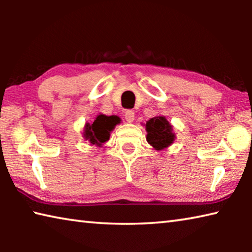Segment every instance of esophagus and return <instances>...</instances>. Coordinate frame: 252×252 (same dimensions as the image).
<instances>
[{
    "mask_svg": "<svg viewBox=\"0 0 252 252\" xmlns=\"http://www.w3.org/2000/svg\"><path fill=\"white\" fill-rule=\"evenodd\" d=\"M125 118H126V122H129V123L133 122V120H134V112L132 110H126V113H125Z\"/></svg>",
    "mask_w": 252,
    "mask_h": 252,
    "instance_id": "34e87169",
    "label": "esophagus"
}]
</instances>
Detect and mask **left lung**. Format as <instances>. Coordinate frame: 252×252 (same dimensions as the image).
Listing matches in <instances>:
<instances>
[{
  "mask_svg": "<svg viewBox=\"0 0 252 252\" xmlns=\"http://www.w3.org/2000/svg\"><path fill=\"white\" fill-rule=\"evenodd\" d=\"M148 132L147 140L157 150L167 148L174 141L172 126L164 117H155L150 119L146 125Z\"/></svg>",
  "mask_w": 252,
  "mask_h": 252,
  "instance_id": "8db88e82",
  "label": "left lung"
}]
</instances>
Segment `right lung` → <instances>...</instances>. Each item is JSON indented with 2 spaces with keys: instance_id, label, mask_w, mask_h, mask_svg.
<instances>
[{
  "instance_id": "obj_1",
  "label": "right lung",
  "mask_w": 252,
  "mask_h": 252,
  "mask_svg": "<svg viewBox=\"0 0 252 252\" xmlns=\"http://www.w3.org/2000/svg\"><path fill=\"white\" fill-rule=\"evenodd\" d=\"M119 123V118L116 116H104L100 114L97 116L94 122L90 125L87 123L85 125L84 138L89 140L91 144L95 146H102V143L106 142L110 138V132L114 129Z\"/></svg>"
}]
</instances>
